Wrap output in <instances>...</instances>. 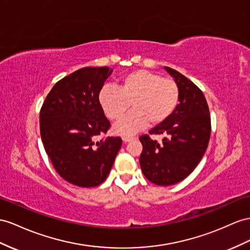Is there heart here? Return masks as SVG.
I'll use <instances>...</instances> for the list:
<instances>
[{
  "label": "heart",
  "mask_w": 250,
  "mask_h": 250,
  "mask_svg": "<svg viewBox=\"0 0 250 250\" xmlns=\"http://www.w3.org/2000/svg\"><path fill=\"white\" fill-rule=\"evenodd\" d=\"M133 110L153 120L161 119L171 110V95L161 81L149 77L145 80V97L134 105ZM138 127L137 123L131 121L121 126V131L126 134H133L138 130Z\"/></svg>",
  "instance_id": "heart-1"
}]
</instances>
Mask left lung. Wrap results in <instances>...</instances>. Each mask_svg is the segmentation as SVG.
<instances>
[{"mask_svg":"<svg viewBox=\"0 0 250 250\" xmlns=\"http://www.w3.org/2000/svg\"><path fill=\"white\" fill-rule=\"evenodd\" d=\"M112 68L83 67L53 86L40 111V133L58 174L83 188L99 186L110 173L123 140L110 129L99 93Z\"/></svg>","mask_w":250,"mask_h":250,"instance_id":"obj_1","label":"left lung"}]
</instances>
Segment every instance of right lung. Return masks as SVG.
Instances as JSON below:
<instances>
[{
	"label": "right lung",
	"instance_id": "1",
	"mask_svg": "<svg viewBox=\"0 0 250 250\" xmlns=\"http://www.w3.org/2000/svg\"><path fill=\"white\" fill-rule=\"evenodd\" d=\"M168 73L176 84V105L157 119L158 125L140 137L143 153L139 163L144 175L158 186L185 180L208 146L211 123L209 107L202 91L177 70Z\"/></svg>",
	"mask_w": 250,
	"mask_h": 250
}]
</instances>
